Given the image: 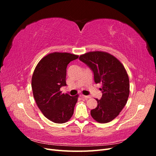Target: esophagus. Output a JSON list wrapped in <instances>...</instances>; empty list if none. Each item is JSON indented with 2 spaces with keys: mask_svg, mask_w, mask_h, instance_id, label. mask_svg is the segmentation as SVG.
I'll return each mask as SVG.
<instances>
[{
  "mask_svg": "<svg viewBox=\"0 0 156 156\" xmlns=\"http://www.w3.org/2000/svg\"><path fill=\"white\" fill-rule=\"evenodd\" d=\"M81 96L83 98H85V99H88V98H90V96H84V95H83V94H82V95H81Z\"/></svg>",
  "mask_w": 156,
  "mask_h": 156,
  "instance_id": "34e87169",
  "label": "esophagus"
}]
</instances>
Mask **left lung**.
Listing matches in <instances>:
<instances>
[{"mask_svg":"<svg viewBox=\"0 0 156 156\" xmlns=\"http://www.w3.org/2000/svg\"><path fill=\"white\" fill-rule=\"evenodd\" d=\"M94 73V81L101 83L102 96L96 99L98 106L91 110L99 123L114 120L123 109L129 94V81L126 70L114 56L103 51L88 52L79 56Z\"/></svg>","mask_w":156,"mask_h":156,"instance_id":"8db88e82","label":"left lung"}]
</instances>
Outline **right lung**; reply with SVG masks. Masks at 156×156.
I'll return each mask as SVG.
<instances>
[{
    "label": "right lung",
    "mask_w": 156,
    "mask_h": 156,
    "mask_svg": "<svg viewBox=\"0 0 156 156\" xmlns=\"http://www.w3.org/2000/svg\"><path fill=\"white\" fill-rule=\"evenodd\" d=\"M79 56L55 52L42 58L34 71L32 88L40 110L49 120L63 124L72 118L79 95L62 94L60 88L66 85V68Z\"/></svg>",
    "instance_id": "obj_1"
}]
</instances>
